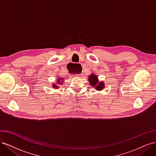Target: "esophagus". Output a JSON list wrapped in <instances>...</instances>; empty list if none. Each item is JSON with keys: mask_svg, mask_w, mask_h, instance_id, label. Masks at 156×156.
I'll return each instance as SVG.
<instances>
[{"mask_svg": "<svg viewBox=\"0 0 156 156\" xmlns=\"http://www.w3.org/2000/svg\"><path fill=\"white\" fill-rule=\"evenodd\" d=\"M79 75H80V74H77V76H79Z\"/></svg>", "mask_w": 156, "mask_h": 156, "instance_id": "34e87169", "label": "esophagus"}]
</instances>
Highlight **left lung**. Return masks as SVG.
Wrapping results in <instances>:
<instances>
[{
	"label": "left lung",
	"instance_id": "8db88e82",
	"mask_svg": "<svg viewBox=\"0 0 156 156\" xmlns=\"http://www.w3.org/2000/svg\"><path fill=\"white\" fill-rule=\"evenodd\" d=\"M88 81L91 87L95 88L97 90H103V88L105 87V83L103 81H99L98 76L94 73L89 75Z\"/></svg>",
	"mask_w": 156,
	"mask_h": 156
}]
</instances>
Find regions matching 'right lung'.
<instances>
[{
	"label": "right lung",
	"mask_w": 156,
	"mask_h": 156,
	"mask_svg": "<svg viewBox=\"0 0 156 156\" xmlns=\"http://www.w3.org/2000/svg\"><path fill=\"white\" fill-rule=\"evenodd\" d=\"M56 83H55V84H53V88H55V89H56V88H58V87L57 86V84H58V85H60V84H62V83H63V81H64V80H62V78H58L57 79V80H56Z\"/></svg>",
	"instance_id": "1"
}]
</instances>
